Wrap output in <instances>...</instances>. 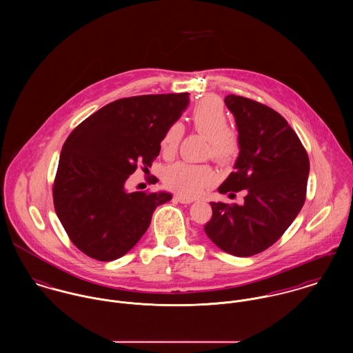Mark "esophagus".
I'll use <instances>...</instances> for the list:
<instances>
[{"label":"esophagus","mask_w":353,"mask_h":353,"mask_svg":"<svg viewBox=\"0 0 353 353\" xmlns=\"http://www.w3.org/2000/svg\"><path fill=\"white\" fill-rule=\"evenodd\" d=\"M174 199H175L176 201L181 202V203H192V202L194 201V199L185 197V196H181V194H176Z\"/></svg>","instance_id":"34e87169"}]
</instances>
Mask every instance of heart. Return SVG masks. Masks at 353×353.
I'll list each match as a JSON object with an SVG mask.
<instances>
[{
    "label": "heart",
    "mask_w": 353,
    "mask_h": 353,
    "mask_svg": "<svg viewBox=\"0 0 353 353\" xmlns=\"http://www.w3.org/2000/svg\"><path fill=\"white\" fill-rule=\"evenodd\" d=\"M193 128L209 140V154L220 163H228L236 157L241 143L235 130L228 128V115L216 98H205L194 108L190 117ZM182 137L179 123L170 125L163 133L160 148L164 154L176 151ZM214 181V172L209 165H199L178 161L164 172L165 185L183 196H199Z\"/></svg>",
    "instance_id": "1"
}]
</instances>
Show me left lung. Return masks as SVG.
Returning a JSON list of instances; mask_svg holds the SVG:
<instances>
[{
	"instance_id": "1",
	"label": "left lung",
	"mask_w": 353,
	"mask_h": 353,
	"mask_svg": "<svg viewBox=\"0 0 353 353\" xmlns=\"http://www.w3.org/2000/svg\"><path fill=\"white\" fill-rule=\"evenodd\" d=\"M241 143L235 171L219 186L234 194L245 190L242 205L210 202L212 219L203 227L223 252L252 256L277 242L305 201L310 161L288 122L258 101L228 95Z\"/></svg>"
}]
</instances>
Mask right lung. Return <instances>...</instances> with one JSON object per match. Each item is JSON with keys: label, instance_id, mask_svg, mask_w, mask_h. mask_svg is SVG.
Wrapping results in <instances>:
<instances>
[{"label": "right lung", "instance_id": "add662e5", "mask_svg": "<svg viewBox=\"0 0 353 353\" xmlns=\"http://www.w3.org/2000/svg\"><path fill=\"white\" fill-rule=\"evenodd\" d=\"M189 105V94L141 95L101 107L66 139L52 186L57 216L80 252L114 261L132 250L167 192L129 193L137 164L159 156L165 129ZM70 150V152H63Z\"/></svg>", "mask_w": 353, "mask_h": 353}]
</instances>
